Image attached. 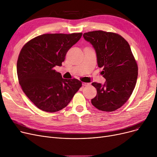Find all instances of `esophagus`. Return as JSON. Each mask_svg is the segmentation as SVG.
Here are the masks:
<instances>
[{"mask_svg": "<svg viewBox=\"0 0 157 157\" xmlns=\"http://www.w3.org/2000/svg\"><path fill=\"white\" fill-rule=\"evenodd\" d=\"M82 86H89L90 84H89V83H87V82H82Z\"/></svg>", "mask_w": 157, "mask_h": 157, "instance_id": "1", "label": "esophagus"}]
</instances>
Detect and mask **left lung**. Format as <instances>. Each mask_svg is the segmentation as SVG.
I'll list each match as a JSON object with an SVG mask.
<instances>
[{"label":"left lung","instance_id":"1","mask_svg":"<svg viewBox=\"0 0 157 157\" xmlns=\"http://www.w3.org/2000/svg\"><path fill=\"white\" fill-rule=\"evenodd\" d=\"M83 36L95 49L98 66L103 67L101 74L105 78L103 85L92 83L97 93L91 104L103 111H115L127 102L136 83L138 66L131 48L115 33L93 31Z\"/></svg>","mask_w":157,"mask_h":157}]
</instances>
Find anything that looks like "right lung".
I'll use <instances>...</instances> for the list:
<instances>
[{
	"instance_id": "obj_1",
	"label": "right lung",
	"mask_w": 157,
	"mask_h": 157,
	"mask_svg": "<svg viewBox=\"0 0 157 157\" xmlns=\"http://www.w3.org/2000/svg\"><path fill=\"white\" fill-rule=\"evenodd\" d=\"M82 33L43 34L22 48L17 64L18 82L29 99L40 109L53 113L66 107L82 82L64 79L55 70Z\"/></svg>"
}]
</instances>
